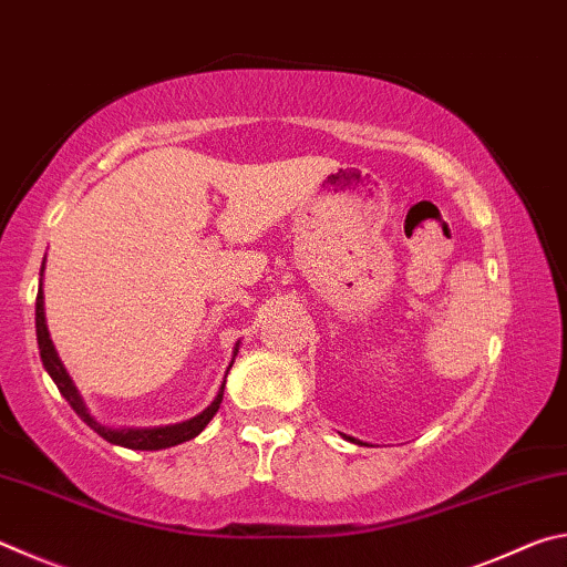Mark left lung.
I'll list each match as a JSON object with an SVG mask.
<instances>
[{
  "label": "left lung",
  "instance_id": "obj_1",
  "mask_svg": "<svg viewBox=\"0 0 567 567\" xmlns=\"http://www.w3.org/2000/svg\"><path fill=\"white\" fill-rule=\"evenodd\" d=\"M344 440H350V443H358V445H362L360 440H354V437H350V435H344Z\"/></svg>",
  "mask_w": 567,
  "mask_h": 567
}]
</instances>
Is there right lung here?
I'll return each instance as SVG.
<instances>
[{
  "label": "right lung",
  "mask_w": 567,
  "mask_h": 567,
  "mask_svg": "<svg viewBox=\"0 0 567 567\" xmlns=\"http://www.w3.org/2000/svg\"><path fill=\"white\" fill-rule=\"evenodd\" d=\"M44 272V265L40 275ZM37 344H40V354H42V364L44 370L50 372V378L54 380V385L60 388V392L64 395V400L70 402L72 410L80 415L87 425L97 433L100 437L107 440L112 445H122V447H130V450H162V447H172V445H179V443H187V440L197 437L203 430L207 427V422L215 417V412L219 410V402H223V392H225V382L223 388H219L217 398L209 402V405L199 412V415L189 417L185 422H177V425H165V427H124V430H114L102 425V422L94 420L87 408H84V402L80 398V392H76L74 382L70 378V372L64 370L62 360L56 358V350L50 340V330H47V320H44V292H42V285H40V292H37ZM237 354V348H235ZM235 362V358H233ZM233 362H229V368H233ZM227 368V372H229Z\"/></svg>",
  "instance_id": "1"
}]
</instances>
